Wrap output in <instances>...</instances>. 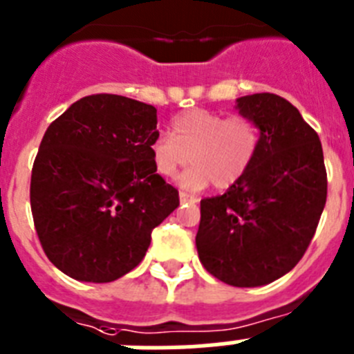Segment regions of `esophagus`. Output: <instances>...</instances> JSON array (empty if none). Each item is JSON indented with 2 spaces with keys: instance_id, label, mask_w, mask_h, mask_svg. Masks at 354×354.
Instances as JSON below:
<instances>
[{
  "instance_id": "1",
  "label": "esophagus",
  "mask_w": 354,
  "mask_h": 354,
  "mask_svg": "<svg viewBox=\"0 0 354 354\" xmlns=\"http://www.w3.org/2000/svg\"><path fill=\"white\" fill-rule=\"evenodd\" d=\"M179 200H180V204H196L198 202V198L196 196H192V195H187V193H179Z\"/></svg>"
}]
</instances>
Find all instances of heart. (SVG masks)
I'll return each instance as SVG.
<instances>
[{
    "label": "heart",
    "instance_id": "1",
    "mask_svg": "<svg viewBox=\"0 0 354 354\" xmlns=\"http://www.w3.org/2000/svg\"><path fill=\"white\" fill-rule=\"evenodd\" d=\"M261 147V131L250 117L204 108L187 109L171 120V136L158 133L150 142V158L161 177H174L187 161L193 162L180 177L187 189L214 184L227 189L252 168Z\"/></svg>",
    "mask_w": 354,
    "mask_h": 354
}]
</instances>
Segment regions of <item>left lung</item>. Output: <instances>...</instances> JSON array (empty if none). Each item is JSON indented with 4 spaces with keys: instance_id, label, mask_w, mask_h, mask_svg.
<instances>
[{
    "instance_id": "8db88e82",
    "label": "left lung",
    "mask_w": 354,
    "mask_h": 354,
    "mask_svg": "<svg viewBox=\"0 0 354 354\" xmlns=\"http://www.w3.org/2000/svg\"><path fill=\"white\" fill-rule=\"evenodd\" d=\"M236 109L261 131L252 168L223 195L200 202L196 250L205 270L234 287L289 273L310 245L326 204L319 136L287 99L239 97Z\"/></svg>"
}]
</instances>
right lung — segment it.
Wrapping results in <instances>:
<instances>
[{"instance_id":"obj_1","label":"right lung","mask_w":354,"mask_h":354,"mask_svg":"<svg viewBox=\"0 0 354 354\" xmlns=\"http://www.w3.org/2000/svg\"><path fill=\"white\" fill-rule=\"evenodd\" d=\"M158 109L113 93L83 97L44 134L30 202L49 261L80 282H113L145 257L150 234L179 207L156 174Z\"/></svg>"}]
</instances>
